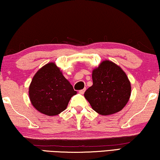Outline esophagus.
<instances>
[{
    "mask_svg": "<svg viewBox=\"0 0 160 160\" xmlns=\"http://www.w3.org/2000/svg\"><path fill=\"white\" fill-rule=\"evenodd\" d=\"M85 91V89H82V90H79V92L80 94H83Z\"/></svg>",
    "mask_w": 160,
    "mask_h": 160,
    "instance_id": "34e87169",
    "label": "esophagus"
}]
</instances>
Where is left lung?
Here are the masks:
<instances>
[{"mask_svg": "<svg viewBox=\"0 0 160 160\" xmlns=\"http://www.w3.org/2000/svg\"><path fill=\"white\" fill-rule=\"evenodd\" d=\"M92 85L85 92V98L92 109L106 116L122 110L131 95V84L120 67L103 61L92 71Z\"/></svg>", "mask_w": 160, "mask_h": 160, "instance_id": "8db88e82", "label": "left lung"}]
</instances>
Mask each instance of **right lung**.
Wrapping results in <instances>:
<instances>
[{
	"instance_id": "right-lung-1",
	"label": "right lung",
	"mask_w": 160,
	"mask_h": 160,
	"mask_svg": "<svg viewBox=\"0 0 160 160\" xmlns=\"http://www.w3.org/2000/svg\"><path fill=\"white\" fill-rule=\"evenodd\" d=\"M76 93L59 68L52 62L35 74L29 87L32 105L47 116H55L65 111L71 97Z\"/></svg>"
}]
</instances>
